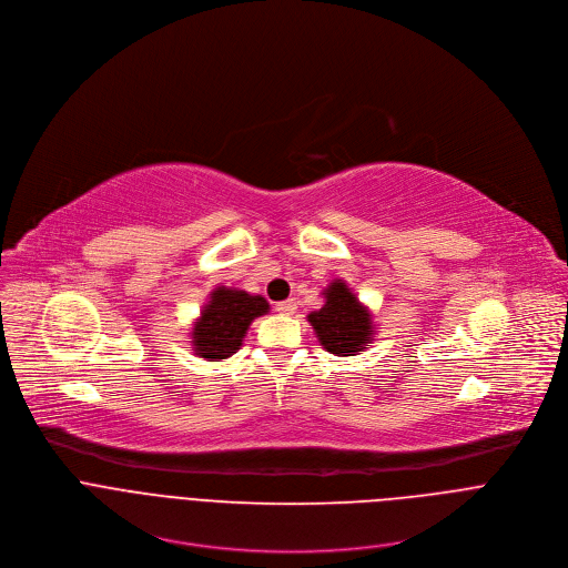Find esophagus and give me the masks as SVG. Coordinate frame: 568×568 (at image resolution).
I'll use <instances>...</instances> for the list:
<instances>
[{
	"label": "esophagus",
	"instance_id": "34e87169",
	"mask_svg": "<svg viewBox=\"0 0 568 568\" xmlns=\"http://www.w3.org/2000/svg\"><path fill=\"white\" fill-rule=\"evenodd\" d=\"M275 308L282 313V315H293L297 311V302L295 300H284V302H277Z\"/></svg>",
	"mask_w": 568,
	"mask_h": 568
}]
</instances>
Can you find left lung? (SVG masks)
Wrapping results in <instances>:
<instances>
[{
    "label": "left lung",
    "mask_w": 568,
    "mask_h": 568,
    "mask_svg": "<svg viewBox=\"0 0 568 568\" xmlns=\"http://www.w3.org/2000/svg\"><path fill=\"white\" fill-rule=\"evenodd\" d=\"M324 295V306L308 315L322 347L335 356H356V352L369 347V313L352 295L347 284L337 280L326 288Z\"/></svg>",
    "instance_id": "1"
}]
</instances>
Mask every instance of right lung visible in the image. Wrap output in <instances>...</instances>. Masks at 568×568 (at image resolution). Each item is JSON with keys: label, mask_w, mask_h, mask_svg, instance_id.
<instances>
[{"label": "right lung", "mask_w": 568, "mask_h": 568, "mask_svg": "<svg viewBox=\"0 0 568 568\" xmlns=\"http://www.w3.org/2000/svg\"><path fill=\"white\" fill-rule=\"evenodd\" d=\"M266 311L268 302L262 295L219 286L192 331V347L196 356L207 361L231 358L242 347V337L251 322Z\"/></svg>", "instance_id": "right-lung-1"}]
</instances>
